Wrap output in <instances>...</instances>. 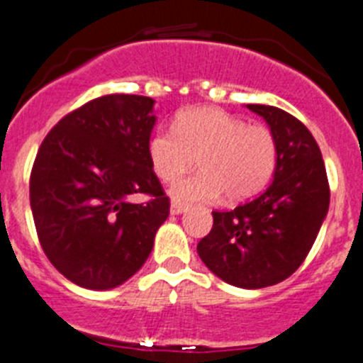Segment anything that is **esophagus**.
<instances>
[{
    "instance_id": "obj_1",
    "label": "esophagus",
    "mask_w": 363,
    "mask_h": 363,
    "mask_svg": "<svg viewBox=\"0 0 363 363\" xmlns=\"http://www.w3.org/2000/svg\"><path fill=\"white\" fill-rule=\"evenodd\" d=\"M186 211V206L179 204V202H172V206H169V213L172 215H181Z\"/></svg>"
}]
</instances>
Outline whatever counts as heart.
<instances>
[{"label": "heart", "instance_id": "1", "mask_svg": "<svg viewBox=\"0 0 363 363\" xmlns=\"http://www.w3.org/2000/svg\"><path fill=\"white\" fill-rule=\"evenodd\" d=\"M195 157L199 174L175 182V202H213L226 191L230 201L253 197L269 181L277 162V143L269 128L218 108H189L174 128H159L148 141L153 174L174 182L186 174Z\"/></svg>", "mask_w": 363, "mask_h": 363}]
</instances>
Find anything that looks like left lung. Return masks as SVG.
Segmentation results:
<instances>
[{
    "label": "left lung",
    "mask_w": 363,
    "mask_h": 363,
    "mask_svg": "<svg viewBox=\"0 0 363 363\" xmlns=\"http://www.w3.org/2000/svg\"><path fill=\"white\" fill-rule=\"evenodd\" d=\"M277 143L273 181L255 201L213 211V228L197 253L224 282L242 289L275 286L291 277L315 244L329 210V184L315 137L296 117L247 104Z\"/></svg>",
    "instance_id": "1"
}]
</instances>
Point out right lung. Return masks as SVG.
Listing matches in <instances>:
<instances>
[{"mask_svg": "<svg viewBox=\"0 0 363 363\" xmlns=\"http://www.w3.org/2000/svg\"><path fill=\"white\" fill-rule=\"evenodd\" d=\"M152 97L112 94L50 130L30 175V208L45 255L86 289H113L141 269L169 201L148 159ZM135 193L152 195L146 205Z\"/></svg>", "mask_w": 363, "mask_h": 363, "instance_id": "1", "label": "right lung"}]
</instances>
